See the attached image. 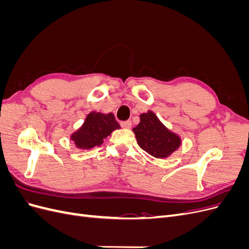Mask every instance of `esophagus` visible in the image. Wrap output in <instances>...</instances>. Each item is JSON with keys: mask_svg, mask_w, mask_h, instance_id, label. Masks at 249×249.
<instances>
[{"mask_svg": "<svg viewBox=\"0 0 249 249\" xmlns=\"http://www.w3.org/2000/svg\"><path fill=\"white\" fill-rule=\"evenodd\" d=\"M120 125H122V127H124V129H130L132 126V122L131 120H125V122L120 123Z\"/></svg>", "mask_w": 249, "mask_h": 249, "instance_id": "esophagus-1", "label": "esophagus"}]
</instances>
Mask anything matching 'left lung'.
<instances>
[{
	"label": "left lung",
	"mask_w": 249,
	"mask_h": 249,
	"mask_svg": "<svg viewBox=\"0 0 249 249\" xmlns=\"http://www.w3.org/2000/svg\"><path fill=\"white\" fill-rule=\"evenodd\" d=\"M133 132L139 146L158 159L169 157L182 143L178 135L169 131L153 111L142 113L140 123Z\"/></svg>",
	"instance_id": "1"
}]
</instances>
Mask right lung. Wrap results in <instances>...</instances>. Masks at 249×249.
Listing matches in <instances>:
<instances>
[{
    "instance_id": "right-lung-1",
    "label": "right lung",
    "mask_w": 249,
    "mask_h": 249,
    "mask_svg": "<svg viewBox=\"0 0 249 249\" xmlns=\"http://www.w3.org/2000/svg\"><path fill=\"white\" fill-rule=\"evenodd\" d=\"M120 127L113 113L104 114L101 112H90L84 124L78 131L71 134V139L80 149H90L100 146L114 130Z\"/></svg>"
}]
</instances>
